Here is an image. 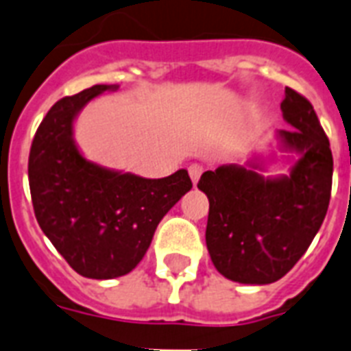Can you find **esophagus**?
Masks as SVG:
<instances>
[{"label":"esophagus","instance_id":"1","mask_svg":"<svg viewBox=\"0 0 351 351\" xmlns=\"http://www.w3.org/2000/svg\"><path fill=\"white\" fill-rule=\"evenodd\" d=\"M187 171H189V176H191V180H193V184H198L202 173H204V167H202L200 164H191Z\"/></svg>","mask_w":351,"mask_h":351}]
</instances>
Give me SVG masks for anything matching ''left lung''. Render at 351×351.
I'll return each instance as SVG.
<instances>
[{
    "label": "left lung",
    "instance_id": "1",
    "mask_svg": "<svg viewBox=\"0 0 351 351\" xmlns=\"http://www.w3.org/2000/svg\"><path fill=\"white\" fill-rule=\"evenodd\" d=\"M281 111L294 130H278V151L298 155L287 175L265 176L276 160L205 171L198 189L209 198L205 243L216 270L230 281L269 285L283 278L321 229L332 193L333 158L314 108L285 88ZM292 156H287L290 160Z\"/></svg>",
    "mask_w": 351,
    "mask_h": 351
}]
</instances>
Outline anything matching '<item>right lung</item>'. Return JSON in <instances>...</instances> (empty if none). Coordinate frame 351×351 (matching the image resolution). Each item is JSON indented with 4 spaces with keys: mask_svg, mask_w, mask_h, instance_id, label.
Masks as SVG:
<instances>
[{
    "mask_svg": "<svg viewBox=\"0 0 351 351\" xmlns=\"http://www.w3.org/2000/svg\"><path fill=\"white\" fill-rule=\"evenodd\" d=\"M117 84H95L57 101L36 131L28 182L37 223L77 274L121 278L141 263L167 210L191 191L185 169L142 178L82 155L73 122L88 102Z\"/></svg>",
    "mask_w": 351,
    "mask_h": 351,
    "instance_id": "add662e5",
    "label": "right lung"
}]
</instances>
